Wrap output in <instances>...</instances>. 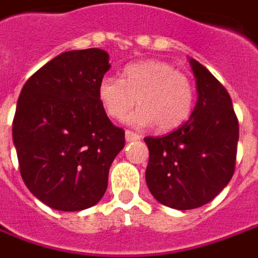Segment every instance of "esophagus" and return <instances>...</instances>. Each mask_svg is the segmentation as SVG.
I'll return each instance as SVG.
<instances>
[{"label": "esophagus", "mask_w": 258, "mask_h": 258, "mask_svg": "<svg viewBox=\"0 0 258 258\" xmlns=\"http://www.w3.org/2000/svg\"><path fill=\"white\" fill-rule=\"evenodd\" d=\"M125 139L126 142L129 143V142H136V140L140 139L139 135H136V133L131 132V131H126L125 132Z\"/></svg>", "instance_id": "esophagus-1"}]
</instances>
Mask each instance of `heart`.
<instances>
[{"label": "heart", "instance_id": "obj_1", "mask_svg": "<svg viewBox=\"0 0 258 258\" xmlns=\"http://www.w3.org/2000/svg\"><path fill=\"white\" fill-rule=\"evenodd\" d=\"M97 95L102 109L112 119L127 115L135 127L156 125L161 132L173 131L184 123L194 106V85L185 74L161 60H145L127 64L120 80L104 76L99 80Z\"/></svg>", "mask_w": 258, "mask_h": 258}]
</instances>
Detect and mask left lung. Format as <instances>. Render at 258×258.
I'll return each instance as SVG.
<instances>
[{"label": "left lung", "instance_id": "obj_1", "mask_svg": "<svg viewBox=\"0 0 258 258\" xmlns=\"http://www.w3.org/2000/svg\"><path fill=\"white\" fill-rule=\"evenodd\" d=\"M188 60L198 92L191 116L163 138H145L147 186L160 204L178 211L205 205L227 185L239 140L230 95L208 69Z\"/></svg>", "mask_w": 258, "mask_h": 258}]
</instances>
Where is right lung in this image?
Here are the masks:
<instances>
[{"instance_id": "right-lung-1", "label": "right lung", "mask_w": 258, "mask_h": 258, "mask_svg": "<svg viewBox=\"0 0 258 258\" xmlns=\"http://www.w3.org/2000/svg\"><path fill=\"white\" fill-rule=\"evenodd\" d=\"M109 64L102 49L51 58L21 91L12 123L21 175L44 205L63 212L94 207L104 197L125 132L113 126L97 88Z\"/></svg>"}]
</instances>
